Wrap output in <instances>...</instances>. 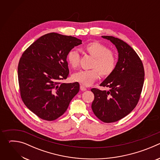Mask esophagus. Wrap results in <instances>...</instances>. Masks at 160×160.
<instances>
[{
	"instance_id": "34e87169",
	"label": "esophagus",
	"mask_w": 160,
	"mask_h": 160,
	"mask_svg": "<svg viewBox=\"0 0 160 160\" xmlns=\"http://www.w3.org/2000/svg\"><path fill=\"white\" fill-rule=\"evenodd\" d=\"M80 90H82V91H85V90H87V88H86L84 85H80Z\"/></svg>"
}]
</instances>
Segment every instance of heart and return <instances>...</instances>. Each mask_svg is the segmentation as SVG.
Masks as SVG:
<instances>
[{"mask_svg": "<svg viewBox=\"0 0 160 160\" xmlns=\"http://www.w3.org/2000/svg\"><path fill=\"white\" fill-rule=\"evenodd\" d=\"M82 51L94 58L90 66L92 69L80 70L73 74L72 78L75 82L88 86L98 79L100 75L102 77H107L115 70L117 63V56L113 51L109 50L106 45L98 42H89L82 48ZM80 61V55L75 51L72 50L68 53L67 61L73 69L79 66Z\"/></svg>", "mask_w": 160, "mask_h": 160, "instance_id": "b5f03b06", "label": "heart"}]
</instances>
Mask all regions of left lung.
I'll use <instances>...</instances> for the list:
<instances>
[{"label": "left lung", "instance_id": "8db88e82", "mask_svg": "<svg viewBox=\"0 0 160 160\" xmlns=\"http://www.w3.org/2000/svg\"><path fill=\"white\" fill-rule=\"evenodd\" d=\"M102 37L115 45L118 60L115 70L100 85L109 87V90L91 89L94 94L92 109L102 122L112 123L126 117L138 104L144 81V69L138 54L126 42L112 36Z\"/></svg>", "mask_w": 160, "mask_h": 160}]
</instances>
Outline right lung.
<instances>
[{"label":"right lung","instance_id":"obj_1","mask_svg":"<svg viewBox=\"0 0 160 160\" xmlns=\"http://www.w3.org/2000/svg\"><path fill=\"white\" fill-rule=\"evenodd\" d=\"M81 43L76 37L50 33L40 37L22 53L18 66L21 98L41 119L53 121L60 117L79 92L78 82L59 81L69 75L68 53Z\"/></svg>","mask_w":160,"mask_h":160}]
</instances>
